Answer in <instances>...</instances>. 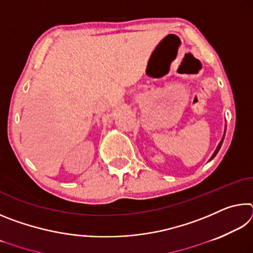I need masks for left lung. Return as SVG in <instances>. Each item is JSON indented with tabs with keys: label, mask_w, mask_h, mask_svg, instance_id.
I'll return each instance as SVG.
<instances>
[{
	"label": "left lung",
	"mask_w": 253,
	"mask_h": 253,
	"mask_svg": "<svg viewBox=\"0 0 253 253\" xmlns=\"http://www.w3.org/2000/svg\"><path fill=\"white\" fill-rule=\"evenodd\" d=\"M225 129H226V126L224 127V134H223V137H222V139H221V142L219 143V145H217V147H216V149L215 151H214V153H213V155L211 156V158H210V161H212L214 157H215V155L217 154V152L220 151V148H221V146H222V143H223V139H224V136H225Z\"/></svg>",
	"instance_id": "obj_1"
}]
</instances>
